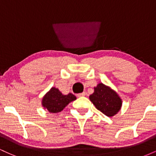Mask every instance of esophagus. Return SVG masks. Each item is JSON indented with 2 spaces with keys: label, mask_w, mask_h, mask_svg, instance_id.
I'll use <instances>...</instances> for the list:
<instances>
[{
  "label": "esophagus",
  "mask_w": 156,
  "mask_h": 156,
  "mask_svg": "<svg viewBox=\"0 0 156 156\" xmlns=\"http://www.w3.org/2000/svg\"><path fill=\"white\" fill-rule=\"evenodd\" d=\"M85 95H86L85 92H82V93H80V94H77V96H78V97H84Z\"/></svg>",
  "instance_id": "34e87169"
}]
</instances>
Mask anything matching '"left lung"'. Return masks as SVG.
<instances>
[{
	"label": "left lung",
	"mask_w": 156,
	"mask_h": 156,
	"mask_svg": "<svg viewBox=\"0 0 156 156\" xmlns=\"http://www.w3.org/2000/svg\"><path fill=\"white\" fill-rule=\"evenodd\" d=\"M89 99L98 110L107 117H113L120 110L122 100L110 87L103 83L98 84Z\"/></svg>",
	"instance_id": "1"
}]
</instances>
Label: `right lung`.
I'll return each mask as SVG.
<instances>
[{"label":"right lung","instance_id":"right-lung-1","mask_svg":"<svg viewBox=\"0 0 156 156\" xmlns=\"http://www.w3.org/2000/svg\"><path fill=\"white\" fill-rule=\"evenodd\" d=\"M76 100L74 94L69 93L67 95L55 87H52L42 99V105L44 108L51 113H58L62 112L70 102Z\"/></svg>","mask_w":156,"mask_h":156}]
</instances>
